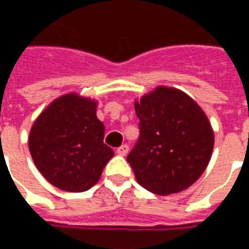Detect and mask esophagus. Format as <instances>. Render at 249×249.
<instances>
[{"label":"esophagus","mask_w":249,"mask_h":249,"mask_svg":"<svg viewBox=\"0 0 249 249\" xmlns=\"http://www.w3.org/2000/svg\"><path fill=\"white\" fill-rule=\"evenodd\" d=\"M117 153H119L120 156H126V153L129 152V146L126 145V144H124V145H121L120 148H117Z\"/></svg>","instance_id":"34e87169"}]
</instances>
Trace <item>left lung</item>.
Segmentation results:
<instances>
[{"mask_svg":"<svg viewBox=\"0 0 249 249\" xmlns=\"http://www.w3.org/2000/svg\"><path fill=\"white\" fill-rule=\"evenodd\" d=\"M140 136L126 160L141 187L156 195L181 192L211 160L213 132L197 104L178 89L159 87L135 103Z\"/></svg>","mask_w":249,"mask_h":249,"instance_id":"left-lung-1","label":"left lung"}]
</instances>
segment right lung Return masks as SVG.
<instances>
[{
    "mask_svg": "<svg viewBox=\"0 0 249 249\" xmlns=\"http://www.w3.org/2000/svg\"><path fill=\"white\" fill-rule=\"evenodd\" d=\"M105 126L96 101L65 94L38 116L32 126L29 151L41 175L68 192H84L97 183L114 152L104 144Z\"/></svg>",
    "mask_w": 249,
    "mask_h": 249,
    "instance_id": "1",
    "label": "right lung"
}]
</instances>
